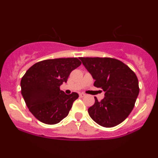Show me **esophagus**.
<instances>
[{"instance_id": "obj_1", "label": "esophagus", "mask_w": 158, "mask_h": 158, "mask_svg": "<svg viewBox=\"0 0 158 158\" xmlns=\"http://www.w3.org/2000/svg\"><path fill=\"white\" fill-rule=\"evenodd\" d=\"M79 97H85V94H83V93L79 94Z\"/></svg>"}]
</instances>
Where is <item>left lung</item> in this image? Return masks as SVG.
I'll use <instances>...</instances> for the list:
<instances>
[{"label": "left lung", "mask_w": 158, "mask_h": 158, "mask_svg": "<svg viewBox=\"0 0 158 158\" xmlns=\"http://www.w3.org/2000/svg\"><path fill=\"white\" fill-rule=\"evenodd\" d=\"M94 79V85L104 90L105 97L88 108L93 120L103 127L119 125L133 110L139 94L137 76L126 64L113 58L79 57Z\"/></svg>", "instance_id": "1"}]
</instances>
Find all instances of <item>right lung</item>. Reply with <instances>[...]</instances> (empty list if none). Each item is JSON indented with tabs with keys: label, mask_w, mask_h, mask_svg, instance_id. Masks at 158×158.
Returning <instances> with one entry per match:
<instances>
[{
	"label": "right lung",
	"mask_w": 158,
	"mask_h": 158,
	"mask_svg": "<svg viewBox=\"0 0 158 158\" xmlns=\"http://www.w3.org/2000/svg\"><path fill=\"white\" fill-rule=\"evenodd\" d=\"M77 58L47 59L35 63L21 81V94L36 119L48 125L59 123L68 115L79 94L67 95L60 90L72 70L80 66Z\"/></svg>",
	"instance_id": "1"
}]
</instances>
